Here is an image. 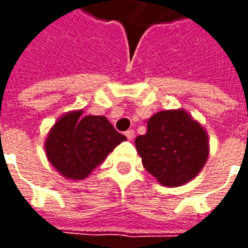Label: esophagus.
I'll list each match as a JSON object with an SVG mask.
<instances>
[{"label": "esophagus", "mask_w": 248, "mask_h": 248, "mask_svg": "<svg viewBox=\"0 0 248 248\" xmlns=\"http://www.w3.org/2000/svg\"><path fill=\"white\" fill-rule=\"evenodd\" d=\"M124 135L127 137V140H133V138H134V135H135L134 130H127V131L124 133Z\"/></svg>", "instance_id": "1"}]
</instances>
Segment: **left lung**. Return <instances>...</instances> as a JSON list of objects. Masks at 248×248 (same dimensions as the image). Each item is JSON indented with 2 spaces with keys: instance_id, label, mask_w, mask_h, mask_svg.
Returning <instances> with one entry per match:
<instances>
[{
  "instance_id": "obj_1",
  "label": "left lung",
  "mask_w": 248,
  "mask_h": 248,
  "mask_svg": "<svg viewBox=\"0 0 248 248\" xmlns=\"http://www.w3.org/2000/svg\"><path fill=\"white\" fill-rule=\"evenodd\" d=\"M135 147L143 167L167 187L194 179L210 153L207 131L183 108L154 114L146 134L135 138Z\"/></svg>"
}]
</instances>
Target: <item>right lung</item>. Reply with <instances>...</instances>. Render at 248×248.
<instances>
[{
	"mask_svg": "<svg viewBox=\"0 0 248 248\" xmlns=\"http://www.w3.org/2000/svg\"><path fill=\"white\" fill-rule=\"evenodd\" d=\"M83 110L65 113L51 126L45 153L63 178L81 181L126 140L103 115H82Z\"/></svg>",
	"mask_w": 248,
	"mask_h": 248,
	"instance_id": "1",
	"label": "right lung"
}]
</instances>
